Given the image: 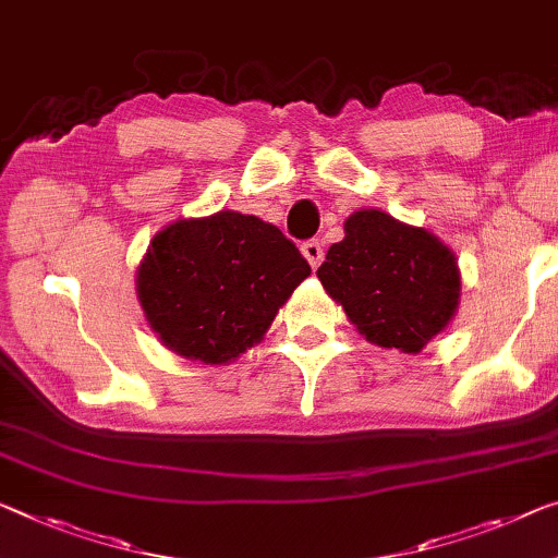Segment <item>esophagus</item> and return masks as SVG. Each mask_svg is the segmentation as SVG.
<instances>
[{"mask_svg": "<svg viewBox=\"0 0 558 558\" xmlns=\"http://www.w3.org/2000/svg\"><path fill=\"white\" fill-rule=\"evenodd\" d=\"M302 254L306 256V262L312 264V269H316L324 259V246L319 239H308V242L302 244Z\"/></svg>", "mask_w": 558, "mask_h": 558, "instance_id": "1", "label": "esophagus"}]
</instances>
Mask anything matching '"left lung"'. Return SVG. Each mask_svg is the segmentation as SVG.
<instances>
[{
    "instance_id": "8db88e82",
    "label": "left lung",
    "mask_w": 558,
    "mask_h": 558,
    "mask_svg": "<svg viewBox=\"0 0 558 558\" xmlns=\"http://www.w3.org/2000/svg\"><path fill=\"white\" fill-rule=\"evenodd\" d=\"M316 277L366 341L407 354L449 327L461 296L449 246L379 209L351 214Z\"/></svg>"
}]
</instances>
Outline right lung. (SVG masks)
Masks as SVG:
<instances>
[{
	"label": "right lung",
	"mask_w": 558,
	"mask_h": 558,
	"mask_svg": "<svg viewBox=\"0 0 558 558\" xmlns=\"http://www.w3.org/2000/svg\"><path fill=\"white\" fill-rule=\"evenodd\" d=\"M308 274L277 227L221 209L179 219L151 239L136 296L161 344L192 362L229 364L259 344Z\"/></svg>",
	"instance_id": "right-lung-1"
}]
</instances>
